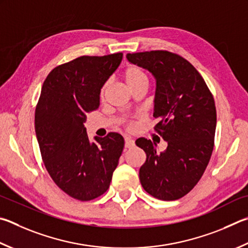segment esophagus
<instances>
[{
	"label": "esophagus",
	"instance_id": "34e87169",
	"mask_svg": "<svg viewBox=\"0 0 248 248\" xmlns=\"http://www.w3.org/2000/svg\"><path fill=\"white\" fill-rule=\"evenodd\" d=\"M134 146V140L131 138H125L124 139V148H131Z\"/></svg>",
	"mask_w": 248,
	"mask_h": 248
}]
</instances>
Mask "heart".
<instances>
[{
	"instance_id": "1",
	"label": "heart",
	"mask_w": 248,
	"mask_h": 248,
	"mask_svg": "<svg viewBox=\"0 0 248 248\" xmlns=\"http://www.w3.org/2000/svg\"><path fill=\"white\" fill-rule=\"evenodd\" d=\"M124 78L125 83L128 84V87L134 90L138 87H141V85H147L148 84V77L142 67H140L138 65H130L128 66L125 70L124 71ZM107 90V83L103 85L100 92V97L104 98L105 93ZM128 128H131L132 124H128Z\"/></svg>"
}]
</instances>
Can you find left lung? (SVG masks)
Here are the masks:
<instances>
[{
	"label": "left lung",
	"instance_id": "1",
	"mask_svg": "<svg viewBox=\"0 0 248 248\" xmlns=\"http://www.w3.org/2000/svg\"><path fill=\"white\" fill-rule=\"evenodd\" d=\"M127 58L156 79L154 117L159 123L154 130L168 143L158 154L151 140H137L146 154L140 181L155 199L179 200L200 181L213 154L217 124L214 96L195 67L178 54L150 51L129 53Z\"/></svg>",
	"mask_w": 248,
	"mask_h": 248
}]
</instances>
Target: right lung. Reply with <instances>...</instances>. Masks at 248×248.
I'll return each mask as SVG.
<instances>
[{"mask_svg": "<svg viewBox=\"0 0 248 248\" xmlns=\"http://www.w3.org/2000/svg\"><path fill=\"white\" fill-rule=\"evenodd\" d=\"M123 53L80 56L54 68L44 80L35 106L34 127L44 166L56 186L88 202L108 190L124 150V138L111 132L91 143L87 114L100 105V92L118 68Z\"/></svg>", "mask_w": 248, "mask_h": 248, "instance_id": "add662e5", "label": "right lung"}]
</instances>
